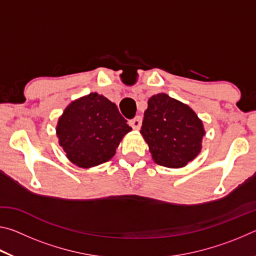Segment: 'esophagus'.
Masks as SVG:
<instances>
[{
	"label": "esophagus",
	"mask_w": 256,
	"mask_h": 256,
	"mask_svg": "<svg viewBox=\"0 0 256 256\" xmlns=\"http://www.w3.org/2000/svg\"><path fill=\"white\" fill-rule=\"evenodd\" d=\"M141 124H142V118H140V116H136L134 118L128 120V125H130V126H132L134 130L140 128Z\"/></svg>",
	"instance_id": "obj_1"
}]
</instances>
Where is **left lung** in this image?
<instances>
[{
	"instance_id": "left-lung-1",
	"label": "left lung",
	"mask_w": 256,
	"mask_h": 256,
	"mask_svg": "<svg viewBox=\"0 0 256 256\" xmlns=\"http://www.w3.org/2000/svg\"><path fill=\"white\" fill-rule=\"evenodd\" d=\"M140 133L156 164L180 168L200 154L206 131L190 106L158 94L148 100Z\"/></svg>"
}]
</instances>
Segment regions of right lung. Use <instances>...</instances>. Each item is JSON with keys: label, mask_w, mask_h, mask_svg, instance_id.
Wrapping results in <instances>:
<instances>
[{"label": "right lung", "mask_w": 256, "mask_h": 256, "mask_svg": "<svg viewBox=\"0 0 256 256\" xmlns=\"http://www.w3.org/2000/svg\"><path fill=\"white\" fill-rule=\"evenodd\" d=\"M126 122L114 102L92 92L64 110L56 136L72 164L90 168L114 157L123 136L132 130Z\"/></svg>", "instance_id": "obj_1"}]
</instances>
